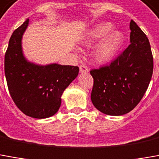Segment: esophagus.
I'll return each instance as SVG.
<instances>
[{
  "instance_id": "esophagus-1",
  "label": "esophagus",
  "mask_w": 159,
  "mask_h": 159,
  "mask_svg": "<svg viewBox=\"0 0 159 159\" xmlns=\"http://www.w3.org/2000/svg\"><path fill=\"white\" fill-rule=\"evenodd\" d=\"M80 72L81 73H85L88 72V67L86 65H80Z\"/></svg>"
}]
</instances>
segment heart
Masks as SVG:
<instances>
[{"label":"heart","instance_id":"heart-1","mask_svg":"<svg viewBox=\"0 0 159 159\" xmlns=\"http://www.w3.org/2000/svg\"><path fill=\"white\" fill-rule=\"evenodd\" d=\"M113 26L109 22H103L97 25L89 33L87 41L89 43L95 42L102 39L94 48L93 57L98 62L110 61L119 52L124 43V34L122 32L115 30L111 33Z\"/></svg>","mask_w":159,"mask_h":159}]
</instances>
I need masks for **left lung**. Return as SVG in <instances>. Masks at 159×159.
<instances>
[{"mask_svg":"<svg viewBox=\"0 0 159 159\" xmlns=\"http://www.w3.org/2000/svg\"><path fill=\"white\" fill-rule=\"evenodd\" d=\"M130 29L128 48L109 65L90 71L93 78L92 102L105 114L119 116L134 109L152 76L153 57L148 38L132 20Z\"/></svg>","mask_w":159,"mask_h":159,"instance_id":"8db88e82","label":"left lung"}]
</instances>
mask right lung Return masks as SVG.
Here are the masks:
<instances>
[{
  "instance_id": "1",
  "label": "right lung",
  "mask_w": 159,
  "mask_h": 159,
  "mask_svg": "<svg viewBox=\"0 0 159 159\" xmlns=\"http://www.w3.org/2000/svg\"><path fill=\"white\" fill-rule=\"evenodd\" d=\"M28 19L11 35L5 53L4 70L12 99L24 114L46 119L56 113L61 95L78 76L74 66L51 64L37 66L26 61L21 50V38Z\"/></svg>"
}]
</instances>
